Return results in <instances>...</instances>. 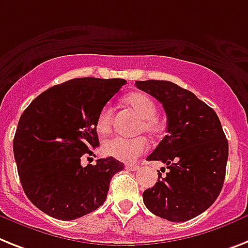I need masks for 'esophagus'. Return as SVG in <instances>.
I'll use <instances>...</instances> for the list:
<instances>
[{
  "label": "esophagus",
  "instance_id": "34e87169",
  "mask_svg": "<svg viewBox=\"0 0 248 248\" xmlns=\"http://www.w3.org/2000/svg\"><path fill=\"white\" fill-rule=\"evenodd\" d=\"M125 169L129 170V171H138L139 166L138 165H126Z\"/></svg>",
  "mask_w": 248,
  "mask_h": 248
}]
</instances>
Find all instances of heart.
<instances>
[{"mask_svg":"<svg viewBox=\"0 0 248 248\" xmlns=\"http://www.w3.org/2000/svg\"><path fill=\"white\" fill-rule=\"evenodd\" d=\"M125 102L138 114L140 118V123L138 126V133H147L149 136H156L161 130L158 120L156 119L157 106L152 97H149L146 93L136 92L132 95L126 96ZM112 122V110L109 105L104 106L97 116L96 128L100 133H108L111 129ZM148 148L147 139L143 137L125 139L122 137H114V138L106 139L102 143V152L106 156L119 159L122 162H134L138 157H140Z\"/></svg>","mask_w":248,"mask_h":248,"instance_id":"obj_1","label":"heart"}]
</instances>
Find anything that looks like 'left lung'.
<instances>
[{
  "label": "left lung",
  "instance_id": "1",
  "mask_svg": "<svg viewBox=\"0 0 248 248\" xmlns=\"http://www.w3.org/2000/svg\"><path fill=\"white\" fill-rule=\"evenodd\" d=\"M139 90L162 104L167 136L147 159L169 169L143 193L149 212L170 222H186L205 212L226 177L228 142L216 111L191 91L170 81H137ZM165 169V167H163ZM162 171V170H161Z\"/></svg>",
  "mask_w": 248,
  "mask_h": 248
}]
</instances>
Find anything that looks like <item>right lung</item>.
Returning a JSON list of instances; mask_svg holds the SVG:
<instances>
[{
	"label": "right lung",
	"mask_w": 248,
	"mask_h": 248,
	"mask_svg": "<svg viewBox=\"0 0 248 248\" xmlns=\"http://www.w3.org/2000/svg\"><path fill=\"white\" fill-rule=\"evenodd\" d=\"M125 83L122 78L69 79L40 93L22 112L14 156L22 189L38 209L73 220L104 204L112 176L124 165L108 157L83 167L81 159L99 146L97 116Z\"/></svg>",
	"instance_id": "1"
}]
</instances>
